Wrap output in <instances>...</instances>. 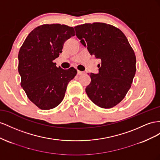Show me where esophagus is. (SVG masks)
Returning a JSON list of instances; mask_svg holds the SVG:
<instances>
[{
  "instance_id": "34e87169",
  "label": "esophagus",
  "mask_w": 160,
  "mask_h": 160,
  "mask_svg": "<svg viewBox=\"0 0 160 160\" xmlns=\"http://www.w3.org/2000/svg\"><path fill=\"white\" fill-rule=\"evenodd\" d=\"M84 74V72H81V71H80V70H78V74L82 75V74Z\"/></svg>"
}]
</instances>
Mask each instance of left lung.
I'll list each match as a JSON object with an SVG mask.
<instances>
[{
	"label": "left lung",
	"instance_id": "8db88e82",
	"mask_svg": "<svg viewBox=\"0 0 160 160\" xmlns=\"http://www.w3.org/2000/svg\"><path fill=\"white\" fill-rule=\"evenodd\" d=\"M77 38L90 55L100 59L98 73H90L86 86L89 98L103 108L116 106L125 98L136 72V57L124 33L104 22H93L74 27Z\"/></svg>",
	"mask_w": 160,
	"mask_h": 160
}]
</instances>
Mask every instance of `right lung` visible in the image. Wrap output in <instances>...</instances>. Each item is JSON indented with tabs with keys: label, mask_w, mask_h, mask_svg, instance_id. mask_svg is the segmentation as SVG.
Wrapping results in <instances>:
<instances>
[{
	"label": "right lung",
	"mask_w": 160,
	"mask_h": 160,
	"mask_svg": "<svg viewBox=\"0 0 160 160\" xmlns=\"http://www.w3.org/2000/svg\"><path fill=\"white\" fill-rule=\"evenodd\" d=\"M75 35L73 27L46 24L36 27L20 48L18 70L27 97L42 110L56 107L64 98L68 84L77 74L73 67L63 70L53 60L65 42Z\"/></svg>",
	"instance_id": "add662e5"
}]
</instances>
